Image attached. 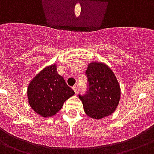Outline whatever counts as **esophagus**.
Instances as JSON below:
<instances>
[{
  "label": "esophagus",
  "mask_w": 154,
  "mask_h": 154,
  "mask_svg": "<svg viewBox=\"0 0 154 154\" xmlns=\"http://www.w3.org/2000/svg\"><path fill=\"white\" fill-rule=\"evenodd\" d=\"M72 89H73V91H74L75 92V93H77V89H78V88H77V86H73L72 87Z\"/></svg>",
  "instance_id": "obj_1"
}]
</instances>
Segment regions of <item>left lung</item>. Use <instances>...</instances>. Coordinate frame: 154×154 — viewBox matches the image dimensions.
I'll use <instances>...</instances> for the list:
<instances>
[{
  "mask_svg": "<svg viewBox=\"0 0 154 154\" xmlns=\"http://www.w3.org/2000/svg\"><path fill=\"white\" fill-rule=\"evenodd\" d=\"M87 91L79 94L89 117L100 119L111 115L120 99V86L110 68L102 63L92 62L85 72Z\"/></svg>",
  "mask_w": 154,
  "mask_h": 154,
  "instance_id": "obj_1",
  "label": "left lung"
}]
</instances>
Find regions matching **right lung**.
<instances>
[{"mask_svg":"<svg viewBox=\"0 0 154 154\" xmlns=\"http://www.w3.org/2000/svg\"><path fill=\"white\" fill-rule=\"evenodd\" d=\"M56 65L44 69L32 80L28 87V99L31 107L43 117L55 115L63 103L74 95L62 76L57 72Z\"/></svg>","mask_w":154,"mask_h":154,"instance_id":"obj_1","label":"right lung"}]
</instances>
